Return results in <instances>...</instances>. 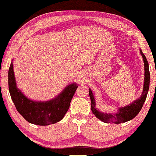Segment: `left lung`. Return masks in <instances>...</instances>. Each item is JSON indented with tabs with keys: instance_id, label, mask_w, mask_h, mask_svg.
<instances>
[{
	"instance_id": "obj_1",
	"label": "left lung",
	"mask_w": 156,
	"mask_h": 156,
	"mask_svg": "<svg viewBox=\"0 0 156 156\" xmlns=\"http://www.w3.org/2000/svg\"><path fill=\"white\" fill-rule=\"evenodd\" d=\"M140 53H141L142 58H143L144 62V70H145L143 92H142V94L140 96V98L133 101L132 103L125 106V107L119 108L118 109V112L115 114L105 113V112L103 113V112L98 111L96 108V102H95L94 94L92 93L91 90L89 89V96L90 98H91L92 112L97 118L103 122L108 123L112 122L115 124L126 122L129 121L133 118H134L138 115L140 110H141L142 107H143L144 103L146 99V96H147L148 89H149L150 73L147 59H146V56L144 55L141 49H140Z\"/></svg>"
}]
</instances>
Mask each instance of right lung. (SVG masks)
Listing matches in <instances>:
<instances>
[{"label": "right lung", "mask_w": 156, "mask_h": 156, "mask_svg": "<svg viewBox=\"0 0 156 156\" xmlns=\"http://www.w3.org/2000/svg\"><path fill=\"white\" fill-rule=\"evenodd\" d=\"M78 85L73 83L55 98L46 102L30 100L17 88L11 62L8 71V88L11 98L19 113L31 124L41 126L55 124L61 120L68 110Z\"/></svg>", "instance_id": "1"}]
</instances>
